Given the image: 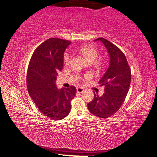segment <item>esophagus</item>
<instances>
[{"mask_svg":"<svg viewBox=\"0 0 157 157\" xmlns=\"http://www.w3.org/2000/svg\"><path fill=\"white\" fill-rule=\"evenodd\" d=\"M84 88L82 87H78L77 88V91L78 93H82L84 91Z\"/></svg>","mask_w":157,"mask_h":157,"instance_id":"esophagus-1","label":"esophagus"}]
</instances>
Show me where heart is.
Listing matches in <instances>:
<instances>
[{"mask_svg": "<svg viewBox=\"0 0 157 157\" xmlns=\"http://www.w3.org/2000/svg\"><path fill=\"white\" fill-rule=\"evenodd\" d=\"M81 54L84 56V58L86 59L89 62H93L96 59L99 54V51L96 47L92 45H86L83 46L79 50ZM69 54L67 52H65L63 55V62L65 64H67L69 61ZM98 63H101V61H99ZM86 77H90V75H87Z\"/></svg>", "mask_w": 157, "mask_h": 157, "instance_id": "obj_1", "label": "heart"}]
</instances>
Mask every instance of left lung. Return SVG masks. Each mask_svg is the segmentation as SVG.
I'll use <instances>...</instances> for the list:
<instances>
[{
  "instance_id": "8db88e82",
  "label": "left lung",
  "mask_w": 157,
  "mask_h": 157,
  "mask_svg": "<svg viewBox=\"0 0 157 157\" xmlns=\"http://www.w3.org/2000/svg\"><path fill=\"white\" fill-rule=\"evenodd\" d=\"M105 45L110 56V63L99 81L105 86L101 97L94 92V98L88 103L90 113L99 118H107L118 111L124 101L131 82V70L124 53L118 47L104 38H98Z\"/></svg>"
}]
</instances>
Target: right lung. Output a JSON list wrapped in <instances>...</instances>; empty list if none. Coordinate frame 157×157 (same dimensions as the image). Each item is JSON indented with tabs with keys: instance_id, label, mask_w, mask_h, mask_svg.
I'll return each instance as SVG.
<instances>
[{
	"instance_id": "right-lung-1",
	"label": "right lung",
	"mask_w": 157,
	"mask_h": 157,
	"mask_svg": "<svg viewBox=\"0 0 157 157\" xmlns=\"http://www.w3.org/2000/svg\"><path fill=\"white\" fill-rule=\"evenodd\" d=\"M71 42L50 38L33 52L27 73V90L41 113L52 120H61L68 115L71 100L77 89L56 87L58 72L63 67V53Z\"/></svg>"
}]
</instances>
